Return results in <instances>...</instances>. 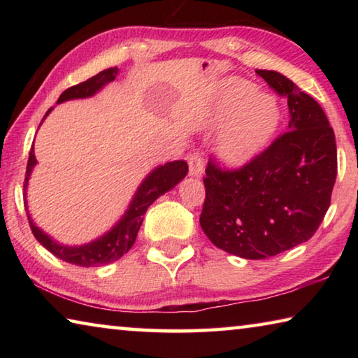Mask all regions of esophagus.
I'll return each instance as SVG.
<instances>
[{
    "instance_id": "34e87169",
    "label": "esophagus",
    "mask_w": 358,
    "mask_h": 358,
    "mask_svg": "<svg viewBox=\"0 0 358 358\" xmlns=\"http://www.w3.org/2000/svg\"><path fill=\"white\" fill-rule=\"evenodd\" d=\"M187 164H189V175L191 177H202L205 171V162L201 153H192L187 159Z\"/></svg>"
}]
</instances>
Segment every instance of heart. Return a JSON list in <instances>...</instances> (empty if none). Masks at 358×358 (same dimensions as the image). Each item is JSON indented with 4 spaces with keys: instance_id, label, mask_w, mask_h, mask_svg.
<instances>
[{
    "instance_id": "heart-1",
    "label": "heart",
    "mask_w": 358,
    "mask_h": 358,
    "mask_svg": "<svg viewBox=\"0 0 358 358\" xmlns=\"http://www.w3.org/2000/svg\"><path fill=\"white\" fill-rule=\"evenodd\" d=\"M281 110L270 94L257 93V87L241 78L224 83L221 96L211 112L210 124L222 129L217 151L232 167L254 159L280 126Z\"/></svg>"
}]
</instances>
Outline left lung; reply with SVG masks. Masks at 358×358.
<instances>
[{"instance_id":"left-lung-1","label":"left lung","mask_w":358,"mask_h":358,"mask_svg":"<svg viewBox=\"0 0 358 358\" xmlns=\"http://www.w3.org/2000/svg\"><path fill=\"white\" fill-rule=\"evenodd\" d=\"M256 74L287 98L289 131L238 171H222L210 159L201 215L211 243L252 260L276 256L316 234L338 167L335 132L322 107L280 72Z\"/></svg>"}]
</instances>
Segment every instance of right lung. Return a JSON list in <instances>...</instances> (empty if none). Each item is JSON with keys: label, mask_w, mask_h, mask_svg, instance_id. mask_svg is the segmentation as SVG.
<instances>
[{"label": "right lung", "mask_w": 358, "mask_h": 358, "mask_svg": "<svg viewBox=\"0 0 358 358\" xmlns=\"http://www.w3.org/2000/svg\"><path fill=\"white\" fill-rule=\"evenodd\" d=\"M117 76H118V68H110V69L102 71L94 77L88 78V80L74 85V87H71L66 90V92H63L62 96L58 98V104L71 99L92 98V96L98 93L99 90L104 88L107 83L113 82ZM50 112L52 108H48L42 121L47 118V115ZM36 164H38V161H36L34 145H33L31 151H29L28 164H27L25 185H23V189H25V210L28 215L29 227H31L36 240H38L45 250L50 251L53 256L64 260V262L80 265V266H99V265L112 264L123 256V254L128 252L132 248V245H134L137 232L142 226L143 215L145 211H147V208L156 201L157 197L162 196V194L173 189V187L177 186L187 173V164L185 161H172V162H166L164 166H157L143 178L141 186L137 187L134 197H132L128 210L124 211V215L120 217V221L115 224L108 232L101 235L99 238L90 241V243H85L80 246H68V245L58 243L57 240H53L50 235L45 234L44 230L36 226L31 220V215H29L28 211L27 187H28V180L31 177V172Z\"/></svg>", "instance_id": "obj_1"}]
</instances>
